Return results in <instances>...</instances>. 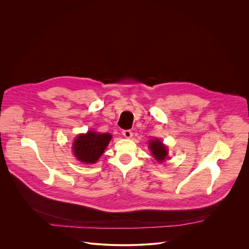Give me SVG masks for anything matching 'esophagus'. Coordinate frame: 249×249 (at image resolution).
<instances>
[{
  "mask_svg": "<svg viewBox=\"0 0 249 249\" xmlns=\"http://www.w3.org/2000/svg\"><path fill=\"white\" fill-rule=\"evenodd\" d=\"M122 134H123V136H124L125 138H127V139H130V138L133 136V133H132L131 130H124V131L122 132Z\"/></svg>",
  "mask_w": 249,
  "mask_h": 249,
  "instance_id": "esophagus-1",
  "label": "esophagus"
}]
</instances>
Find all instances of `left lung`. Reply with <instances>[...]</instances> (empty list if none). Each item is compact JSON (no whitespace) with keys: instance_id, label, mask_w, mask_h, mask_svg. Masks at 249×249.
<instances>
[{"instance_id":"8db88e82","label":"left lung","mask_w":249,"mask_h":249,"mask_svg":"<svg viewBox=\"0 0 249 249\" xmlns=\"http://www.w3.org/2000/svg\"><path fill=\"white\" fill-rule=\"evenodd\" d=\"M149 148L152 152L153 157L159 162H162L164 161L165 159H167V154H168L167 148L159 139H152L149 142Z\"/></svg>"}]
</instances>
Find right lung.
<instances>
[{
    "instance_id": "obj_1",
    "label": "right lung",
    "mask_w": 249,
    "mask_h": 249,
    "mask_svg": "<svg viewBox=\"0 0 249 249\" xmlns=\"http://www.w3.org/2000/svg\"><path fill=\"white\" fill-rule=\"evenodd\" d=\"M111 138L109 133H96L94 131L80 134L73 143L74 156L83 163H95L104 153Z\"/></svg>"
}]
</instances>
